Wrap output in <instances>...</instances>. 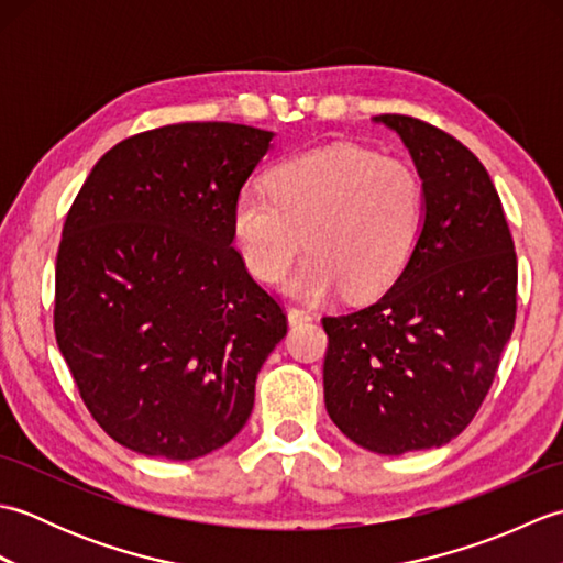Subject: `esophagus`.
I'll list each match as a JSON object with an SVG mask.
<instances>
[{
  "mask_svg": "<svg viewBox=\"0 0 563 563\" xmlns=\"http://www.w3.org/2000/svg\"><path fill=\"white\" fill-rule=\"evenodd\" d=\"M309 319H312V312H307V309H302V307H290V309H288L290 327L302 324V321H309Z\"/></svg>",
  "mask_w": 563,
  "mask_h": 563,
  "instance_id": "1",
  "label": "esophagus"
}]
</instances>
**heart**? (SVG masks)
Masks as SVG:
<instances>
[{"label": "heart", "mask_w": 563, "mask_h": 563, "mask_svg": "<svg viewBox=\"0 0 563 563\" xmlns=\"http://www.w3.org/2000/svg\"><path fill=\"white\" fill-rule=\"evenodd\" d=\"M423 212V184L409 164L333 145L275 166L268 190H239L232 234L263 283H278L305 242L309 254L288 285L292 295L319 300L343 288L373 297L411 261Z\"/></svg>", "instance_id": "heart-1"}]
</instances>
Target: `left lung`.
Returning <instances> with one entry per match:
<instances>
[{
  "instance_id": "left-lung-1",
  "label": "left lung",
  "mask_w": 563,
  "mask_h": 563,
  "mask_svg": "<svg viewBox=\"0 0 563 563\" xmlns=\"http://www.w3.org/2000/svg\"><path fill=\"white\" fill-rule=\"evenodd\" d=\"M423 184V232L373 305L324 317V401L377 454L440 448L472 423L516 327L518 258L484 164L411 115H375Z\"/></svg>"
}]
</instances>
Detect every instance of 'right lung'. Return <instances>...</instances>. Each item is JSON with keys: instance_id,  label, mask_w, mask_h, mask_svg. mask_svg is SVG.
<instances>
[{"instance_id": "1", "label": "right lung", "mask_w": 563, "mask_h": 563, "mask_svg": "<svg viewBox=\"0 0 563 563\" xmlns=\"http://www.w3.org/2000/svg\"><path fill=\"white\" fill-rule=\"evenodd\" d=\"M273 133L178 123L118 142L63 227L55 339L115 442L196 460L254 409L261 365L288 333L232 246V206Z\"/></svg>"}]
</instances>
